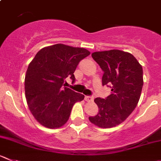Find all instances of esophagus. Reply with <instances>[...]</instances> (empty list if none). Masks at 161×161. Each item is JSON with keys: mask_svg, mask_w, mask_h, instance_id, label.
I'll return each instance as SVG.
<instances>
[{"mask_svg": "<svg viewBox=\"0 0 161 161\" xmlns=\"http://www.w3.org/2000/svg\"><path fill=\"white\" fill-rule=\"evenodd\" d=\"M85 100L86 101H93V97L92 96H86L85 97Z\"/></svg>", "mask_w": 161, "mask_h": 161, "instance_id": "esophagus-1", "label": "esophagus"}]
</instances>
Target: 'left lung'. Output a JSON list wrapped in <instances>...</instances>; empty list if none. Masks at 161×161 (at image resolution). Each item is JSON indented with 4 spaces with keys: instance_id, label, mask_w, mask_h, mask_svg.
I'll use <instances>...</instances> for the list:
<instances>
[{
    "instance_id": "obj_1",
    "label": "left lung",
    "mask_w": 161,
    "mask_h": 161,
    "mask_svg": "<svg viewBox=\"0 0 161 161\" xmlns=\"http://www.w3.org/2000/svg\"><path fill=\"white\" fill-rule=\"evenodd\" d=\"M104 74L102 85L112 88L106 98L97 97L98 113L89 117L101 128H110L123 123L136 108L143 86L142 65L129 53L112 49L92 53Z\"/></svg>"
}]
</instances>
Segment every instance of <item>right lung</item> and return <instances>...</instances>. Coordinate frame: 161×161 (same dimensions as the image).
I'll return each mask as SVG.
<instances>
[{"label": "right lung", "instance_id": "add662e5", "mask_svg": "<svg viewBox=\"0 0 161 161\" xmlns=\"http://www.w3.org/2000/svg\"><path fill=\"white\" fill-rule=\"evenodd\" d=\"M90 54L87 49L57 44L42 49L30 63L25 76V94L30 111L39 124L58 128L67 123L75 103L84 95L65 87L79 62ZM64 86V87H63Z\"/></svg>", "mask_w": 161, "mask_h": 161}]
</instances>
